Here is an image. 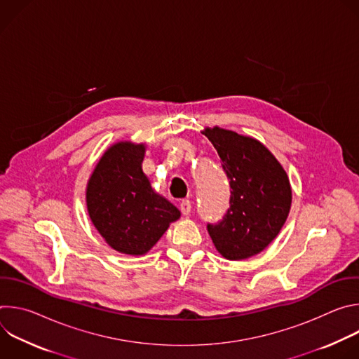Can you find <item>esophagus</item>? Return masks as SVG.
Wrapping results in <instances>:
<instances>
[{"label": "esophagus", "mask_w": 359, "mask_h": 359, "mask_svg": "<svg viewBox=\"0 0 359 359\" xmlns=\"http://www.w3.org/2000/svg\"><path fill=\"white\" fill-rule=\"evenodd\" d=\"M179 208H180L182 215L187 216V215L190 213V210H191V203H190V200H182L180 204H179Z\"/></svg>", "instance_id": "1"}]
</instances>
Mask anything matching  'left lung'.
<instances>
[{
  "mask_svg": "<svg viewBox=\"0 0 359 359\" xmlns=\"http://www.w3.org/2000/svg\"><path fill=\"white\" fill-rule=\"evenodd\" d=\"M230 184V206L208 231L227 260L263 251L280 233L291 208L288 176L259 140L220 128L206 129Z\"/></svg>",
  "mask_w": 359,
  "mask_h": 359,
  "instance_id": "obj_1",
  "label": "left lung"
}]
</instances>
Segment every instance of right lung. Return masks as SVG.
<instances>
[{"mask_svg":"<svg viewBox=\"0 0 359 359\" xmlns=\"http://www.w3.org/2000/svg\"><path fill=\"white\" fill-rule=\"evenodd\" d=\"M144 144L119 142L96 165L86 189L93 226L119 252L140 255L180 217L173 204L153 191L142 170Z\"/></svg>","mask_w":359,"mask_h":359,"instance_id":"add662e5","label":"right lung"}]
</instances>
